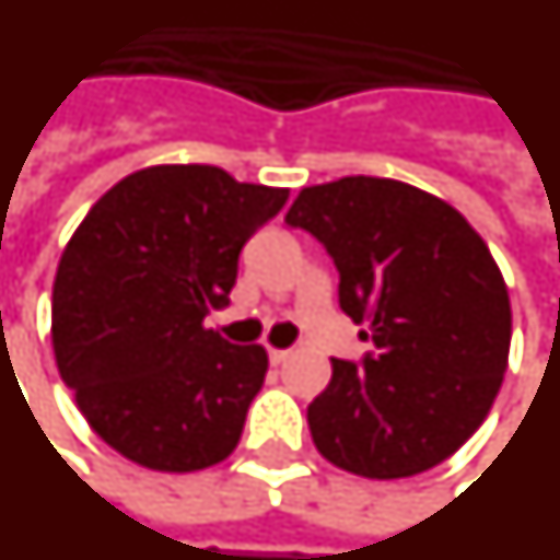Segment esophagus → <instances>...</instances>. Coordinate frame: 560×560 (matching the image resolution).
<instances>
[{"instance_id":"obj_1","label":"esophagus","mask_w":560,"mask_h":560,"mask_svg":"<svg viewBox=\"0 0 560 560\" xmlns=\"http://www.w3.org/2000/svg\"><path fill=\"white\" fill-rule=\"evenodd\" d=\"M288 355H291V350H276V347H269V362L272 364L288 362Z\"/></svg>"}]
</instances>
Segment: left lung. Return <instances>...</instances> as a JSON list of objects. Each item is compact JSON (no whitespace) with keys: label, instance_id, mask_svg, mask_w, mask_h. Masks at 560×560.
<instances>
[{"label":"left lung","instance_id":"1","mask_svg":"<svg viewBox=\"0 0 560 560\" xmlns=\"http://www.w3.org/2000/svg\"><path fill=\"white\" fill-rule=\"evenodd\" d=\"M284 222L320 240L338 302L374 353L332 359L308 407L323 457L371 480L433 469L483 424L511 353V296L448 201L392 177L305 186Z\"/></svg>","mask_w":560,"mask_h":560}]
</instances>
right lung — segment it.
Listing matches in <instances>:
<instances>
[{
  "label": "right lung",
  "mask_w": 560,
  "mask_h": 560,
  "mask_svg": "<svg viewBox=\"0 0 560 560\" xmlns=\"http://www.w3.org/2000/svg\"><path fill=\"white\" fill-rule=\"evenodd\" d=\"M288 192L217 165H148L73 231L52 281V353L89 428L121 457L201 471L237 448L269 359L205 317L225 308L240 248Z\"/></svg>",
  "instance_id": "1"
}]
</instances>
